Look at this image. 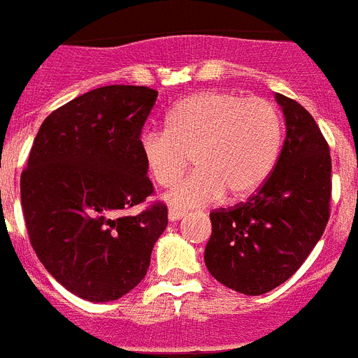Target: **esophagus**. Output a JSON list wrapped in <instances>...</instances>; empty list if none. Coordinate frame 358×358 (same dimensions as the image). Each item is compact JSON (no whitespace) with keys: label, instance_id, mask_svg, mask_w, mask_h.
Segmentation results:
<instances>
[{"label":"esophagus","instance_id":"esophagus-1","mask_svg":"<svg viewBox=\"0 0 358 358\" xmlns=\"http://www.w3.org/2000/svg\"><path fill=\"white\" fill-rule=\"evenodd\" d=\"M184 211L182 209H176V208H171L169 209V220L171 222H176V220H180L182 217H184Z\"/></svg>","mask_w":358,"mask_h":358}]
</instances>
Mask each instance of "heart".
Returning a JSON list of instances; mask_svg holds the SVG:
<instances>
[{"mask_svg":"<svg viewBox=\"0 0 358 358\" xmlns=\"http://www.w3.org/2000/svg\"><path fill=\"white\" fill-rule=\"evenodd\" d=\"M283 145V123L274 104L208 90L178 103L167 115V130L139 136L145 169L159 187L184 174L193 156L196 167L167 193L174 208H200L222 199H243L264 184Z\"/></svg>","mask_w":358,"mask_h":358,"instance_id":"1","label":"heart"}]
</instances>
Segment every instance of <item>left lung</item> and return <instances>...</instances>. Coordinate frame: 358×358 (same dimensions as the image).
<instances>
[{
	"instance_id": "obj_1",
	"label": "left lung",
	"mask_w": 358,
	"mask_h": 358,
	"mask_svg": "<svg viewBox=\"0 0 358 358\" xmlns=\"http://www.w3.org/2000/svg\"><path fill=\"white\" fill-rule=\"evenodd\" d=\"M287 124L283 149L264 184L246 202L213 209L206 266L241 294L280 287L300 268L331 215V154L315 117L275 94Z\"/></svg>"
}]
</instances>
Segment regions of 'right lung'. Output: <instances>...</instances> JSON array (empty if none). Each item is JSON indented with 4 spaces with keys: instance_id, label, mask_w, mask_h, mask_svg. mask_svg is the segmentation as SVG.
<instances>
[{
    "instance_id": "right-lung-1",
    "label": "right lung",
    "mask_w": 358,
    "mask_h": 358,
    "mask_svg": "<svg viewBox=\"0 0 358 358\" xmlns=\"http://www.w3.org/2000/svg\"><path fill=\"white\" fill-rule=\"evenodd\" d=\"M158 99L149 86L112 84L45 117L22 171L29 241L49 274L88 301H112L143 280L167 206L154 194L139 136Z\"/></svg>"
}]
</instances>
